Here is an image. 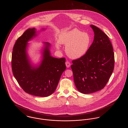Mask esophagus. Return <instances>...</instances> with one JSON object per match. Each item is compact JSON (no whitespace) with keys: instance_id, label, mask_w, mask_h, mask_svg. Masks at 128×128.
<instances>
[{"instance_id":"1","label":"esophagus","mask_w":128,"mask_h":128,"mask_svg":"<svg viewBox=\"0 0 128 128\" xmlns=\"http://www.w3.org/2000/svg\"><path fill=\"white\" fill-rule=\"evenodd\" d=\"M70 62L68 61H67L66 62V66L68 68H70Z\"/></svg>"}]
</instances>
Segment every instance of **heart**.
I'll return each mask as SVG.
<instances>
[{"label": "heart", "mask_w": 128, "mask_h": 128, "mask_svg": "<svg viewBox=\"0 0 128 128\" xmlns=\"http://www.w3.org/2000/svg\"><path fill=\"white\" fill-rule=\"evenodd\" d=\"M58 40L56 42L57 48H60V44L66 46V54L72 58H79L84 56L92 42L90 36L88 33L82 32L76 28L62 33Z\"/></svg>", "instance_id": "obj_1"}]
</instances>
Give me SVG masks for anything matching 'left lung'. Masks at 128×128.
<instances>
[{"label":"left lung","mask_w":128,"mask_h":128,"mask_svg":"<svg viewBox=\"0 0 128 128\" xmlns=\"http://www.w3.org/2000/svg\"><path fill=\"white\" fill-rule=\"evenodd\" d=\"M94 33L93 42L86 54L72 60L71 66L77 89L83 94L103 89L114 69V49L108 36L91 25Z\"/></svg>","instance_id":"1"}]
</instances>
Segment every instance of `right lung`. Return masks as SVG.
Wrapping results in <instances>:
<instances>
[{
	"label": "right lung",
	"mask_w": 128,
	"mask_h": 128,
	"mask_svg": "<svg viewBox=\"0 0 128 128\" xmlns=\"http://www.w3.org/2000/svg\"><path fill=\"white\" fill-rule=\"evenodd\" d=\"M36 35L35 28H29L16 40L12 53V71L25 92L36 96L47 97L56 90L60 76L66 69V58L51 56L50 44L46 42H44V47L40 64L33 66L26 49L28 42Z\"/></svg>",
	"instance_id": "add662e5"
}]
</instances>
